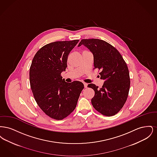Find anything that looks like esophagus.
Wrapping results in <instances>:
<instances>
[{
	"mask_svg": "<svg viewBox=\"0 0 157 157\" xmlns=\"http://www.w3.org/2000/svg\"><path fill=\"white\" fill-rule=\"evenodd\" d=\"M83 85H84V87L86 88H87V86H88V84L86 83H85V82H83Z\"/></svg>",
	"mask_w": 157,
	"mask_h": 157,
	"instance_id": "obj_1",
	"label": "esophagus"
}]
</instances>
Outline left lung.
<instances>
[{
    "label": "left lung",
    "instance_id": "left-lung-1",
    "mask_svg": "<svg viewBox=\"0 0 157 157\" xmlns=\"http://www.w3.org/2000/svg\"><path fill=\"white\" fill-rule=\"evenodd\" d=\"M82 45L93 53L94 69L101 71L99 74L104 80L101 88L93 83L88 85L95 91L92 105L104 115H115L125 104L129 93L130 78L127 63L118 51L103 40L82 39L78 46Z\"/></svg>",
    "mask_w": 157,
    "mask_h": 157
}]
</instances>
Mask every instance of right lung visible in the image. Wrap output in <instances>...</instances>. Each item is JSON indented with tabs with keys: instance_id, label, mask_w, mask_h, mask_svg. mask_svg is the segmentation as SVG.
I'll use <instances>...</instances> for the list:
<instances>
[{
	"instance_id": "add662e5",
	"label": "right lung",
	"mask_w": 157,
	"mask_h": 157,
	"mask_svg": "<svg viewBox=\"0 0 157 157\" xmlns=\"http://www.w3.org/2000/svg\"><path fill=\"white\" fill-rule=\"evenodd\" d=\"M79 40L57 41L44 46L33 57L29 71L30 88L40 108L54 120H62L75 109L84 88L79 81L67 83L61 73L68 55Z\"/></svg>"
}]
</instances>
